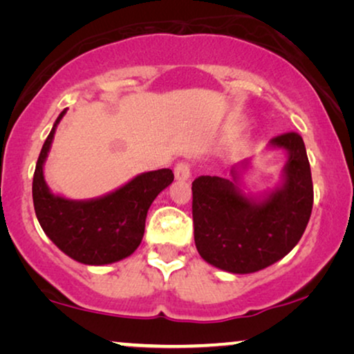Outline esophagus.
<instances>
[{
	"mask_svg": "<svg viewBox=\"0 0 354 354\" xmlns=\"http://www.w3.org/2000/svg\"><path fill=\"white\" fill-rule=\"evenodd\" d=\"M174 174H176V178L178 182H187L190 178V164L188 162H178L176 169H174Z\"/></svg>",
	"mask_w": 354,
	"mask_h": 354,
	"instance_id": "34e87169",
	"label": "esophagus"
}]
</instances>
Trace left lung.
<instances>
[{"label":"left lung","instance_id":"obj_1","mask_svg":"<svg viewBox=\"0 0 354 354\" xmlns=\"http://www.w3.org/2000/svg\"><path fill=\"white\" fill-rule=\"evenodd\" d=\"M268 149L287 154L280 182L268 192H243L251 159L232 167L230 178L200 176L192 183L196 250L225 272L251 274L277 263L297 246L311 217L314 192L303 138L279 135Z\"/></svg>","mask_w":354,"mask_h":354}]
</instances>
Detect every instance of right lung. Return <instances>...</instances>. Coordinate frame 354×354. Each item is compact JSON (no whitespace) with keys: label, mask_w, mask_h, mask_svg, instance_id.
Returning a JSON list of instances; mask_svg holds the SVG:
<instances>
[{"label":"right lung","mask_w":354,"mask_h":354,"mask_svg":"<svg viewBox=\"0 0 354 354\" xmlns=\"http://www.w3.org/2000/svg\"><path fill=\"white\" fill-rule=\"evenodd\" d=\"M66 111L56 119L43 143L33 174L32 196L37 219L48 239L77 263H118L142 243L149 206L164 188L171 185L174 174L171 169L138 174L114 192L91 200H69L55 195L46 185L43 166Z\"/></svg>","instance_id":"add662e5"}]
</instances>
